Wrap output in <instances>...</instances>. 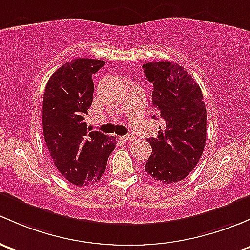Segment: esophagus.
Instances as JSON below:
<instances>
[{"label": "esophagus", "mask_w": 250, "mask_h": 250, "mask_svg": "<svg viewBox=\"0 0 250 250\" xmlns=\"http://www.w3.org/2000/svg\"><path fill=\"white\" fill-rule=\"evenodd\" d=\"M123 141H125V142H132V141H135V136L133 135H125V136H122Z\"/></svg>", "instance_id": "obj_1"}]
</instances>
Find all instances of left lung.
<instances>
[{
  "label": "left lung",
  "mask_w": 250,
  "mask_h": 250,
  "mask_svg": "<svg viewBox=\"0 0 250 250\" xmlns=\"http://www.w3.org/2000/svg\"><path fill=\"white\" fill-rule=\"evenodd\" d=\"M142 67L153 83V106L164 120L158 137L148 140L151 155L144 171L164 184L177 183L189 176L205 149L207 114L202 91L178 63L158 61Z\"/></svg>",
  "instance_id": "1"
}]
</instances>
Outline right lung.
Segmentation results:
<instances>
[{
  "label": "right lung",
  "mask_w": 250,
  "mask_h": 250,
  "mask_svg": "<svg viewBox=\"0 0 250 250\" xmlns=\"http://www.w3.org/2000/svg\"><path fill=\"white\" fill-rule=\"evenodd\" d=\"M95 59H73L49 78L43 96V133L58 171L74 185L94 184L106 171L115 137L89 132L85 120L92 104V74L104 66Z\"/></svg>",
  "instance_id": "1"
}]
</instances>
